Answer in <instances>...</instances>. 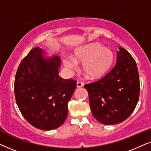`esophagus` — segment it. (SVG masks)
Here are the masks:
<instances>
[{"label":"esophagus","instance_id":"esophagus-1","mask_svg":"<svg viewBox=\"0 0 151 151\" xmlns=\"http://www.w3.org/2000/svg\"><path fill=\"white\" fill-rule=\"evenodd\" d=\"M84 86V84L82 82H80V81H78L77 82V87L80 88V87H82V86Z\"/></svg>","mask_w":151,"mask_h":151}]
</instances>
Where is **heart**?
<instances>
[{
    "label": "heart",
    "instance_id": "obj_1",
    "mask_svg": "<svg viewBox=\"0 0 151 151\" xmlns=\"http://www.w3.org/2000/svg\"><path fill=\"white\" fill-rule=\"evenodd\" d=\"M73 61L70 59L64 60L67 67L73 69L75 63H82L84 73L91 78H96L106 73L112 65L114 54L110 49L100 44H91L78 49L74 53Z\"/></svg>",
    "mask_w": 151,
    "mask_h": 151
}]
</instances>
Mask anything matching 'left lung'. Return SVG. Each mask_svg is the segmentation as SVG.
Here are the masks:
<instances>
[{"label":"left lung","instance_id":"1","mask_svg":"<svg viewBox=\"0 0 151 151\" xmlns=\"http://www.w3.org/2000/svg\"><path fill=\"white\" fill-rule=\"evenodd\" d=\"M115 65L102 78L84 84L92 114L103 124L124 121L135 109L139 96L137 65L126 49L119 47Z\"/></svg>","mask_w":151,"mask_h":151}]
</instances>
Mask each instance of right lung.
Masks as SVG:
<instances>
[{"label":"right lung","mask_w":151,"mask_h":151,"mask_svg":"<svg viewBox=\"0 0 151 151\" xmlns=\"http://www.w3.org/2000/svg\"><path fill=\"white\" fill-rule=\"evenodd\" d=\"M42 51L35 47L21 61L16 74L14 93L24 119L37 129L49 131L65 122L68 102L77 82L60 77V58H45Z\"/></svg>","instance_id":"add662e5"}]
</instances>
